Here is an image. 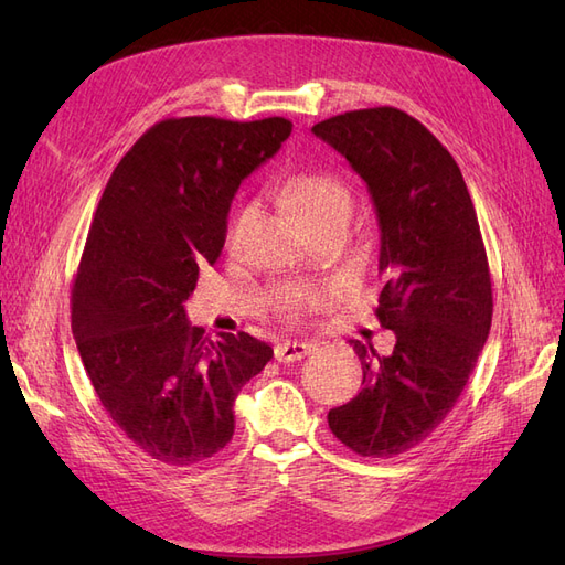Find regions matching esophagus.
<instances>
[{
	"label": "esophagus",
	"instance_id": "1",
	"mask_svg": "<svg viewBox=\"0 0 565 565\" xmlns=\"http://www.w3.org/2000/svg\"><path fill=\"white\" fill-rule=\"evenodd\" d=\"M313 349L316 344H309V341H282L273 353H276L278 363H295L309 355Z\"/></svg>",
	"mask_w": 565,
	"mask_h": 565
}]
</instances>
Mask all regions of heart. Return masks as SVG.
<instances>
[{
	"label": "heart",
	"mask_w": 565,
	"mask_h": 565,
	"mask_svg": "<svg viewBox=\"0 0 565 565\" xmlns=\"http://www.w3.org/2000/svg\"><path fill=\"white\" fill-rule=\"evenodd\" d=\"M280 198L289 207V212H292L299 221H303L306 226L316 218L337 214V212H349L351 207L349 185L330 172H295L285 177L280 183ZM252 221H254L252 204H243V207L235 210L224 231V243L228 249L241 247ZM316 301H318V295L313 292L299 295L292 303H289V311L299 316L303 311H309Z\"/></svg>",
	"instance_id": "obj_1"
}]
</instances>
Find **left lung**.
I'll list each match as a JSON object with an SVG mask.
<instances>
[{
	"label": "left lung",
	"instance_id": "left-lung-1",
	"mask_svg": "<svg viewBox=\"0 0 565 565\" xmlns=\"http://www.w3.org/2000/svg\"><path fill=\"white\" fill-rule=\"evenodd\" d=\"M363 177L382 228L386 285L377 318L396 332L391 355L351 339L363 388L328 413L361 457H396L450 415L490 332L486 245L455 158L419 119L380 106L313 125Z\"/></svg>",
	"mask_w": 565,
	"mask_h": 565
}]
</instances>
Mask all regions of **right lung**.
<instances>
[{"instance_id": "add662e5", "label": "right lung", "mask_w": 565, "mask_h": 565, "mask_svg": "<svg viewBox=\"0 0 565 565\" xmlns=\"http://www.w3.org/2000/svg\"><path fill=\"white\" fill-rule=\"evenodd\" d=\"M289 131L285 117H167L127 150L100 195L73 282V334L108 417L164 465L226 448L235 396L273 358L247 332L212 341L183 303L200 264L218 259L237 185Z\"/></svg>"}]
</instances>
